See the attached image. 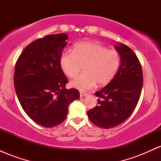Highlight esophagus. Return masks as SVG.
I'll list each match as a JSON object with an SVG mask.
<instances>
[{
    "mask_svg": "<svg viewBox=\"0 0 161 161\" xmlns=\"http://www.w3.org/2000/svg\"><path fill=\"white\" fill-rule=\"evenodd\" d=\"M86 95H88V94L85 92H80V97H86Z\"/></svg>",
    "mask_w": 161,
    "mask_h": 161,
    "instance_id": "obj_1",
    "label": "esophagus"
}]
</instances>
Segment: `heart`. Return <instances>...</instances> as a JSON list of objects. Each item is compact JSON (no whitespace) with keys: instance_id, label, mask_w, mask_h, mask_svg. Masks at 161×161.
<instances>
[{"instance_id":"1","label":"heart","mask_w":161,"mask_h":161,"mask_svg":"<svg viewBox=\"0 0 161 161\" xmlns=\"http://www.w3.org/2000/svg\"><path fill=\"white\" fill-rule=\"evenodd\" d=\"M120 64L119 54L95 42H83L74 45L73 52H65L60 57V65L69 78H75L84 66L83 74L70 82L79 91L108 85L116 74Z\"/></svg>"}]
</instances>
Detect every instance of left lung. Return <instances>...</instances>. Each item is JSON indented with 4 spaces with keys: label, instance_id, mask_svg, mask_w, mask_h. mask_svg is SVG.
I'll list each match as a JSON object with an SVG mask.
<instances>
[{
    "label": "left lung",
    "instance_id": "8db88e82",
    "mask_svg": "<svg viewBox=\"0 0 161 161\" xmlns=\"http://www.w3.org/2000/svg\"><path fill=\"white\" fill-rule=\"evenodd\" d=\"M114 47L120 57L117 73L111 82L95 92L97 105L87 113L90 121L103 129L114 128L128 119L137 106L143 85L142 66L136 53L124 44Z\"/></svg>",
    "mask_w": 161,
    "mask_h": 161
}]
</instances>
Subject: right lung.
I'll return each mask as SVG.
<instances>
[{
  "label": "right lung",
  "instance_id": "add662e5",
  "mask_svg": "<svg viewBox=\"0 0 161 161\" xmlns=\"http://www.w3.org/2000/svg\"><path fill=\"white\" fill-rule=\"evenodd\" d=\"M67 35H49L24 49L16 61L14 82L22 108L37 124L52 128L65 120L70 103L79 98L60 65Z\"/></svg>",
  "mask_w": 161,
  "mask_h": 161
}]
</instances>
